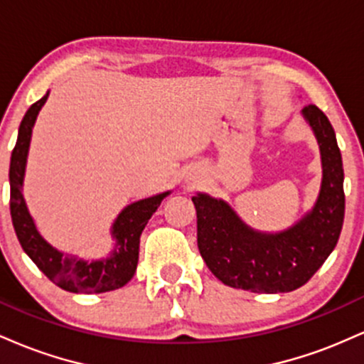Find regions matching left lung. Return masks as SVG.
Wrapping results in <instances>:
<instances>
[{"instance_id": "left-lung-1", "label": "left lung", "mask_w": 364, "mask_h": 364, "mask_svg": "<svg viewBox=\"0 0 364 364\" xmlns=\"http://www.w3.org/2000/svg\"><path fill=\"white\" fill-rule=\"evenodd\" d=\"M315 132L323 181L315 208L279 235L253 231L223 200L191 196L196 241L210 272L225 286L252 292H289L301 287L336 248L344 223V169L336 133L315 104L303 109Z\"/></svg>"}]
</instances>
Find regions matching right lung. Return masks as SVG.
Here are the masks:
<instances>
[{"label": "right lung", "instance_id": "add662e5", "mask_svg": "<svg viewBox=\"0 0 364 364\" xmlns=\"http://www.w3.org/2000/svg\"><path fill=\"white\" fill-rule=\"evenodd\" d=\"M46 99H48V94L32 104L28 111L25 112L18 128L16 145L11 152L10 212L16 237H18L23 252L39 267L41 272L61 289L83 292V294L119 289L133 277L136 270L141 231H144L154 212L157 210V207L161 205L162 198L169 193L140 200V202L132 203L121 212L114 225H112L116 248L106 260L83 262L75 257H66V255L54 250L49 243H46L43 236L37 232L36 224L28 214L22 195L25 162H27L32 127H34V121L41 107L44 106Z\"/></svg>", "mask_w": 364, "mask_h": 364}]
</instances>
